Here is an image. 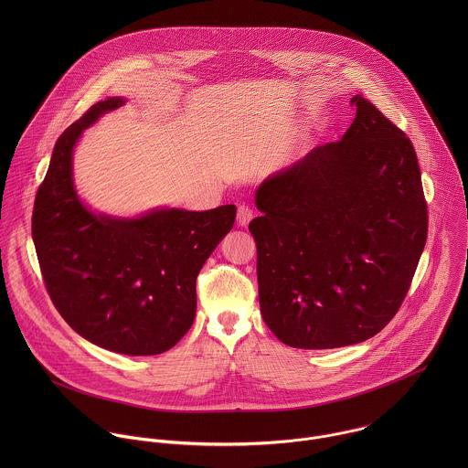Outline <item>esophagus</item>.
Listing matches in <instances>:
<instances>
[{"label": "esophagus", "mask_w": 468, "mask_h": 468, "mask_svg": "<svg viewBox=\"0 0 468 468\" xmlns=\"http://www.w3.org/2000/svg\"><path fill=\"white\" fill-rule=\"evenodd\" d=\"M254 218V210L249 207V205H241L238 208V225L241 227H247Z\"/></svg>", "instance_id": "34e87169"}]
</instances>
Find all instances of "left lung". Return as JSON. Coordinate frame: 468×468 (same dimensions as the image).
Wrapping results in <instances>:
<instances>
[{"label":"left lung","instance_id":"obj_1","mask_svg":"<svg viewBox=\"0 0 468 468\" xmlns=\"http://www.w3.org/2000/svg\"><path fill=\"white\" fill-rule=\"evenodd\" d=\"M338 142L256 189L260 306L299 349L364 342L395 317L427 239V203L410 140L355 95Z\"/></svg>","mask_w":468,"mask_h":468}]
</instances>
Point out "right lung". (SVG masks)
<instances>
[{"instance_id": "add662e5", "label": "right lung", "mask_w": 468, "mask_h": 468, "mask_svg": "<svg viewBox=\"0 0 468 468\" xmlns=\"http://www.w3.org/2000/svg\"><path fill=\"white\" fill-rule=\"evenodd\" d=\"M124 104V97L97 102L58 138L34 203L32 238L69 328L108 351L147 356L171 349L193 326L197 277L230 232L236 205L156 207L138 216L93 210L75 189L73 151L84 130Z\"/></svg>"}]
</instances>
